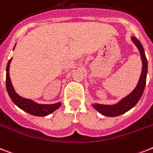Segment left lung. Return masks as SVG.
I'll use <instances>...</instances> for the list:
<instances>
[{"mask_svg": "<svg viewBox=\"0 0 153 153\" xmlns=\"http://www.w3.org/2000/svg\"><path fill=\"white\" fill-rule=\"evenodd\" d=\"M133 42L138 48L140 54H141V61H142V71H141V77L138 81L137 86L131 92L128 96L123 98L120 102L114 105H100V104H95L94 105V108L102 115L108 117H115L120 115L123 113L126 112L130 110L133 107L137 105L140 98L143 94L144 89L146 84V77H147L148 71V62L146 56H145V51L142 45L135 37L131 38Z\"/></svg>", "mask_w": 153, "mask_h": 153, "instance_id": "8db88e82", "label": "left lung"}]
</instances>
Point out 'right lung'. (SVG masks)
<instances>
[{
  "mask_svg": "<svg viewBox=\"0 0 153 153\" xmlns=\"http://www.w3.org/2000/svg\"><path fill=\"white\" fill-rule=\"evenodd\" d=\"M12 59V58H11L8 60L7 68H6V89H7L10 98L12 99V102L26 112L29 113L30 115H35V116H45L56 111L57 108H59V106L61 105L60 102L53 104V105H41V104H37L30 99L22 97L16 94L14 88L12 86L9 76V67Z\"/></svg>",
  "mask_w": 153,
  "mask_h": 153,
  "instance_id": "right-lung-1",
  "label": "right lung"
}]
</instances>
